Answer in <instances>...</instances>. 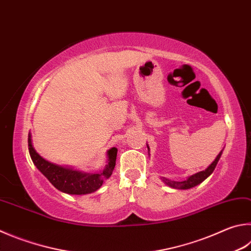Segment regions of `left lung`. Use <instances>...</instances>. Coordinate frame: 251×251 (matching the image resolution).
Here are the masks:
<instances>
[{
	"mask_svg": "<svg viewBox=\"0 0 251 251\" xmlns=\"http://www.w3.org/2000/svg\"><path fill=\"white\" fill-rule=\"evenodd\" d=\"M148 147V146H147ZM148 150H149V147H148ZM222 152L221 151L220 153L217 154V157L215 158V160H214L211 165H209L206 169L203 170V171H200L198 173H195V175L193 176H190L188 179L184 180V181H172V180H169V179H166V177H162V181L165 182V183L167 185H169L170 188H173V189H180V190H188V189H191V188H194L195 185H198L200 183H202V182L206 179V177H208L209 176L212 175L214 169H215V167L217 165L218 160H220V158L222 156Z\"/></svg>",
	"mask_w": 251,
	"mask_h": 251,
	"instance_id": "obj_1",
	"label": "left lung"
}]
</instances>
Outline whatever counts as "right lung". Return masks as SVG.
I'll list each match as a JSON object with an SVG mask.
<instances>
[{
	"instance_id": "obj_1",
	"label": "right lung",
	"mask_w": 251,
	"mask_h": 251,
	"mask_svg": "<svg viewBox=\"0 0 251 251\" xmlns=\"http://www.w3.org/2000/svg\"><path fill=\"white\" fill-rule=\"evenodd\" d=\"M28 150L36 168L47 177L54 188L63 193L75 195L92 193L101 188L104 180L112 176L117 156V148H111L107 151V165L103 171L85 173L45 160L33 147L30 133L28 134Z\"/></svg>"
}]
</instances>
